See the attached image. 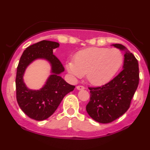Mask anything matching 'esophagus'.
Returning a JSON list of instances; mask_svg holds the SVG:
<instances>
[{
  "instance_id": "1",
  "label": "esophagus",
  "mask_w": 150,
  "mask_h": 150,
  "mask_svg": "<svg viewBox=\"0 0 150 150\" xmlns=\"http://www.w3.org/2000/svg\"><path fill=\"white\" fill-rule=\"evenodd\" d=\"M76 88H77V89H78V90H82V89H85V87H84V86H82V85H78V86H77Z\"/></svg>"
}]
</instances>
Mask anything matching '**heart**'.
<instances>
[{
	"instance_id": "1",
	"label": "heart",
	"mask_w": 150,
	"mask_h": 150,
	"mask_svg": "<svg viewBox=\"0 0 150 150\" xmlns=\"http://www.w3.org/2000/svg\"><path fill=\"white\" fill-rule=\"evenodd\" d=\"M123 56L118 49L100 47L88 48L77 52L74 61H68L66 68L70 75L86 78L93 85L109 82L123 63Z\"/></svg>"
}]
</instances>
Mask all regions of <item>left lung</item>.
<instances>
[{
    "mask_svg": "<svg viewBox=\"0 0 150 150\" xmlns=\"http://www.w3.org/2000/svg\"><path fill=\"white\" fill-rule=\"evenodd\" d=\"M113 46L125 51L123 69L106 85L89 87L90 100L86 106L89 116L101 123H111L128 111L139 84L137 60L122 44Z\"/></svg>",
    "mask_w": 150,
    "mask_h": 150,
    "instance_id": "obj_1",
    "label": "left lung"
}]
</instances>
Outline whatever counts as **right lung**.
I'll return each mask as SVG.
<instances>
[{"label": "right lung", "mask_w": 150, "mask_h": 150, "mask_svg": "<svg viewBox=\"0 0 150 150\" xmlns=\"http://www.w3.org/2000/svg\"><path fill=\"white\" fill-rule=\"evenodd\" d=\"M58 47V42L41 41L28 46L19 61L15 80L17 101L22 111L36 120H45L51 116L63 97L75 87L60 76L65 69L61 61L53 54V50ZM37 59H44L49 62L52 66V75L42 88L34 91L25 86L23 76L27 66Z\"/></svg>", "instance_id": "obj_1"}]
</instances>
